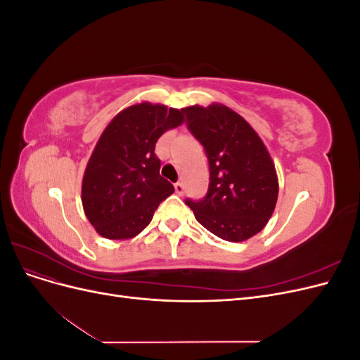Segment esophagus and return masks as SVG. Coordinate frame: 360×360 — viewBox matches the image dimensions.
Masks as SVG:
<instances>
[{
	"mask_svg": "<svg viewBox=\"0 0 360 360\" xmlns=\"http://www.w3.org/2000/svg\"><path fill=\"white\" fill-rule=\"evenodd\" d=\"M174 189H176V193L180 195V197L184 193V186H183V183H180V181H177L176 184H174Z\"/></svg>",
	"mask_w": 360,
	"mask_h": 360,
	"instance_id": "1",
	"label": "esophagus"
}]
</instances>
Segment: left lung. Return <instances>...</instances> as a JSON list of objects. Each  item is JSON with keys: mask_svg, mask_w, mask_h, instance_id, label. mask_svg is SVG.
Returning <instances> with one entry per match:
<instances>
[{"mask_svg": "<svg viewBox=\"0 0 360 360\" xmlns=\"http://www.w3.org/2000/svg\"><path fill=\"white\" fill-rule=\"evenodd\" d=\"M189 132L209 160L205 197L186 200L205 230L243 242L263 230L275 210L278 177L263 141L243 117L224 105L183 108Z\"/></svg>", "mask_w": 360, "mask_h": 360, "instance_id": "obj_1", "label": "left lung"}]
</instances>
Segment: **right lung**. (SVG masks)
Here are the masks:
<instances>
[{
    "label": "right lung",
    "mask_w": 360,
    "mask_h": 360,
    "mask_svg": "<svg viewBox=\"0 0 360 360\" xmlns=\"http://www.w3.org/2000/svg\"><path fill=\"white\" fill-rule=\"evenodd\" d=\"M181 123V111L144 102L126 108L106 126L82 180L84 212L102 237L138 236L174 192L160 176L155 148L163 132Z\"/></svg>",
    "instance_id": "obj_1"
}]
</instances>
